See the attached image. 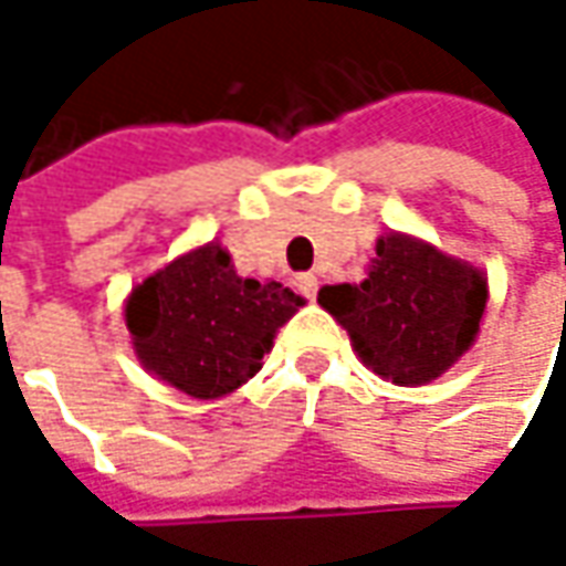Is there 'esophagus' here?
Masks as SVG:
<instances>
[{
  "label": "esophagus",
  "instance_id": "34e87169",
  "mask_svg": "<svg viewBox=\"0 0 566 566\" xmlns=\"http://www.w3.org/2000/svg\"><path fill=\"white\" fill-rule=\"evenodd\" d=\"M316 287H319V282H316V275H310V272H303V275H297V291H301L303 297H316Z\"/></svg>",
  "mask_w": 566,
  "mask_h": 566
}]
</instances>
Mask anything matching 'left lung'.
<instances>
[{
	"instance_id": "obj_1",
	"label": "left lung",
	"mask_w": 566,
	"mask_h": 566,
	"mask_svg": "<svg viewBox=\"0 0 566 566\" xmlns=\"http://www.w3.org/2000/svg\"><path fill=\"white\" fill-rule=\"evenodd\" d=\"M316 301L350 335L366 369L417 388L444 376L473 347L489 279L429 241L388 231L360 284H325Z\"/></svg>"
}]
</instances>
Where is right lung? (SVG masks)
Instances as JSON below:
<instances>
[{
    "label": "right lung",
    "instance_id": "right-lung-1",
    "mask_svg": "<svg viewBox=\"0 0 566 566\" xmlns=\"http://www.w3.org/2000/svg\"><path fill=\"white\" fill-rule=\"evenodd\" d=\"M282 282L238 275L219 241L193 247L130 287L125 325L140 366L197 400H219L263 369L303 306Z\"/></svg>",
    "mask_w": 566,
    "mask_h": 566
}]
</instances>
